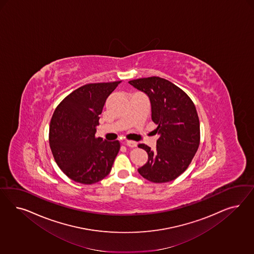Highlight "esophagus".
<instances>
[{
    "label": "esophagus",
    "instance_id": "obj_1",
    "mask_svg": "<svg viewBox=\"0 0 254 254\" xmlns=\"http://www.w3.org/2000/svg\"><path fill=\"white\" fill-rule=\"evenodd\" d=\"M127 145L130 148H134L137 146V142L136 141H132V140H127Z\"/></svg>",
    "mask_w": 254,
    "mask_h": 254
}]
</instances>
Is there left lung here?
Wrapping results in <instances>:
<instances>
[{"label": "left lung", "instance_id": "1", "mask_svg": "<svg viewBox=\"0 0 254 254\" xmlns=\"http://www.w3.org/2000/svg\"><path fill=\"white\" fill-rule=\"evenodd\" d=\"M146 94L151 103L152 120L158 127L156 148L145 144L148 161L138 169L148 181L156 184L175 180L188 168L200 140L199 119L191 99L177 85L160 77H148L128 82Z\"/></svg>", "mask_w": 254, "mask_h": 254}]
</instances>
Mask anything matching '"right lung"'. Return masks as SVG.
Listing matches in <instances>:
<instances>
[{
    "label": "right lung",
    "instance_id": "1",
    "mask_svg": "<svg viewBox=\"0 0 254 254\" xmlns=\"http://www.w3.org/2000/svg\"><path fill=\"white\" fill-rule=\"evenodd\" d=\"M120 82L88 84L56 108L49 127L55 161L72 181L93 185L111 172L120 150L118 140L95 138L105 101Z\"/></svg>",
    "mask_w": 254,
    "mask_h": 254
}]
</instances>
